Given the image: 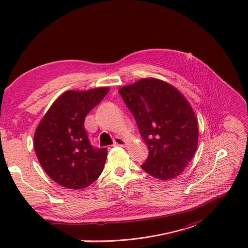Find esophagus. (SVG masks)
I'll list each match as a JSON object with an SVG mask.
<instances>
[{
    "mask_svg": "<svg viewBox=\"0 0 248 248\" xmlns=\"http://www.w3.org/2000/svg\"><path fill=\"white\" fill-rule=\"evenodd\" d=\"M113 145H115V146H125L126 142L124 139L119 138V137H116V138H114V144Z\"/></svg>",
    "mask_w": 248,
    "mask_h": 248,
    "instance_id": "34e87169",
    "label": "esophagus"
}]
</instances>
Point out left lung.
<instances>
[{
	"instance_id": "1",
	"label": "left lung",
	"mask_w": 248,
	"mask_h": 248,
	"mask_svg": "<svg viewBox=\"0 0 248 248\" xmlns=\"http://www.w3.org/2000/svg\"><path fill=\"white\" fill-rule=\"evenodd\" d=\"M118 92L149 149L141 168L162 181L181 175L198 144V123L187 99L175 87L152 78Z\"/></svg>"
}]
</instances>
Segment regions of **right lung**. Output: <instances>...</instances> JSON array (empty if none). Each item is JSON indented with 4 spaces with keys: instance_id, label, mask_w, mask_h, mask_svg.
<instances>
[{
    "instance_id": "add662e5",
    "label": "right lung",
    "mask_w": 248,
    "mask_h": 248,
    "mask_svg": "<svg viewBox=\"0 0 248 248\" xmlns=\"http://www.w3.org/2000/svg\"><path fill=\"white\" fill-rule=\"evenodd\" d=\"M109 88L66 91L51 105L34 132L36 157L47 175L68 189H82L103 170L106 148H94L85 130L87 114Z\"/></svg>"
}]
</instances>
